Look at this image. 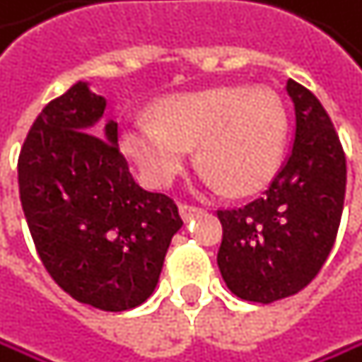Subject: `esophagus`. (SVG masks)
I'll return each mask as SVG.
<instances>
[{
    "mask_svg": "<svg viewBox=\"0 0 362 362\" xmlns=\"http://www.w3.org/2000/svg\"><path fill=\"white\" fill-rule=\"evenodd\" d=\"M203 207H198V205H192V203H179V214L183 220H192L196 214H201Z\"/></svg>",
    "mask_w": 362,
    "mask_h": 362,
    "instance_id": "obj_1",
    "label": "esophagus"
}]
</instances>
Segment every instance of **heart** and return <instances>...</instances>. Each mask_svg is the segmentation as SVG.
Here are the masks:
<instances>
[{
    "label": "heart",
    "instance_id": "1",
    "mask_svg": "<svg viewBox=\"0 0 362 362\" xmlns=\"http://www.w3.org/2000/svg\"><path fill=\"white\" fill-rule=\"evenodd\" d=\"M153 118L120 127L122 153L153 187L175 183L192 146H198L207 179L230 194L263 189L281 166L287 112L269 88L220 86L175 95L153 107Z\"/></svg>",
    "mask_w": 362,
    "mask_h": 362
}]
</instances>
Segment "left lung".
I'll use <instances>...</instances> for the list:
<instances>
[{
	"mask_svg": "<svg viewBox=\"0 0 362 362\" xmlns=\"http://www.w3.org/2000/svg\"><path fill=\"white\" fill-rule=\"evenodd\" d=\"M296 138L285 166L257 201L218 209V267L242 300L269 304L309 285L326 263L346 198V153L317 97L287 81Z\"/></svg>",
	"mask_w": 362,
	"mask_h": 362,
	"instance_id": "left-lung-1",
	"label": "left lung"
}]
</instances>
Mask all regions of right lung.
<instances>
[{"label":"right lung","instance_id":"1","mask_svg":"<svg viewBox=\"0 0 362 362\" xmlns=\"http://www.w3.org/2000/svg\"><path fill=\"white\" fill-rule=\"evenodd\" d=\"M105 99L83 81L53 99L21 146L19 194L45 269L71 298L127 311L155 289L183 226L168 194L136 183Z\"/></svg>","mask_w":362,"mask_h":362}]
</instances>
